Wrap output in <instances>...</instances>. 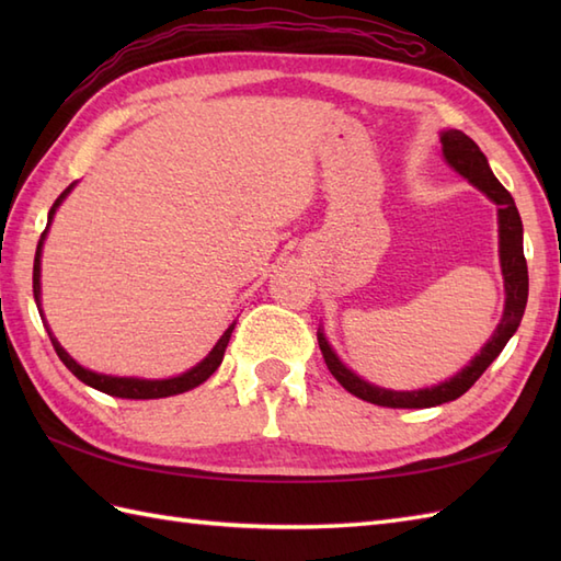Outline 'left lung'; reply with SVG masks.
<instances>
[{"instance_id":"left-lung-1","label":"left lung","mask_w":561,"mask_h":561,"mask_svg":"<svg viewBox=\"0 0 561 561\" xmlns=\"http://www.w3.org/2000/svg\"><path fill=\"white\" fill-rule=\"evenodd\" d=\"M440 147H444L446 161L456 169L462 178L482 190L499 207V260H502V274H504V289H506V304H504V318L496 325L492 340L484 344L480 354L474 359L460 368V371L444 380V383L422 388V390H388L378 388L374 383H366L364 378L350 371L347 366L340 362V356L332 352L330 342L325 340V332L318 330V344L323 352V359L330 368V374L340 380L344 390H350L352 396L362 398L366 402L380 404V408H402V410H416V408H434V404H444L460 398L462 392H468L474 380H478L486 366H490L506 342L514 337V332L520 325L523 311L528 304V265L526 255H523V224L520 214L516 209V202L511 197L508 190L496 181L486 157L480 151L474 141L460 133V129H444L440 133Z\"/></svg>"}]
</instances>
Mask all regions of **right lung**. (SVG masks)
I'll return each mask as SVG.
<instances>
[{
	"label": "right lung",
	"instance_id": "1",
	"mask_svg": "<svg viewBox=\"0 0 561 561\" xmlns=\"http://www.w3.org/2000/svg\"><path fill=\"white\" fill-rule=\"evenodd\" d=\"M71 187H75V183H71L62 195H59L55 199V205L50 207V214H47V226L45 231L41 236L38 241V250H35V260H33V296H35V304H38V311H41V253H43V241L47 236V229H50L53 224V217L57 207L62 205V199L71 193ZM45 320V318H43ZM236 323L229 325V330L224 332V335L219 337V342L214 344V350L202 359L197 366L190 368V371L181 374V376H173V378H163V380H147V378H121V376H105V374H96V371H89V368H83L81 364H77L71 356L62 350V344L57 342V337L50 332V328H47V335H50V342L53 347L57 352L59 359H62V364L69 368L71 374H75L81 383H87L91 388H96L101 392H108V396H115V398H125V400H153V398H169V396H178V392H185V390H193L197 388L199 383H205V380L217 371L221 359H224V352H226V344H229L231 340V332H233Z\"/></svg>",
	"mask_w": 561,
	"mask_h": 561
}]
</instances>
